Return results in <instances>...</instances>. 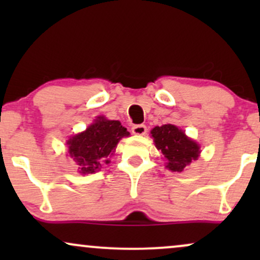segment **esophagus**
I'll list each match as a JSON object with an SVG mask.
<instances>
[{"label":"esophagus","mask_w":260,"mask_h":260,"mask_svg":"<svg viewBox=\"0 0 260 260\" xmlns=\"http://www.w3.org/2000/svg\"><path fill=\"white\" fill-rule=\"evenodd\" d=\"M132 132L136 136H144L147 133V126H144V124H134L132 127Z\"/></svg>","instance_id":"esophagus-1"}]
</instances>
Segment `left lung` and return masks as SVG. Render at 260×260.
<instances>
[{"label":"left lung","mask_w":260,"mask_h":260,"mask_svg":"<svg viewBox=\"0 0 260 260\" xmlns=\"http://www.w3.org/2000/svg\"><path fill=\"white\" fill-rule=\"evenodd\" d=\"M155 147L161 150L166 159V169L182 172L192 160L198 159L201 147L193 139L188 138L184 131L174 124L156 126L151 129Z\"/></svg>","instance_id":"8db88e82"}]
</instances>
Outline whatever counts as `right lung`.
<instances>
[{
  "label": "right lung",
  "mask_w": 260,
  "mask_h": 260,
  "mask_svg": "<svg viewBox=\"0 0 260 260\" xmlns=\"http://www.w3.org/2000/svg\"><path fill=\"white\" fill-rule=\"evenodd\" d=\"M129 136L120 121L107 120L99 116L84 132L67 140L68 154L78 165L79 174L88 175L99 171L104 164H109L118 142Z\"/></svg>",
  "instance_id": "add662e5"
}]
</instances>
